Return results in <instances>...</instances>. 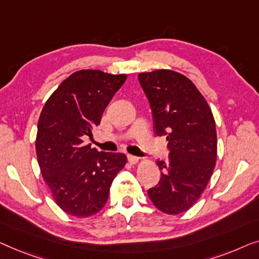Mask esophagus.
I'll return each instance as SVG.
<instances>
[{"label":"esophagus","mask_w":259,"mask_h":259,"mask_svg":"<svg viewBox=\"0 0 259 259\" xmlns=\"http://www.w3.org/2000/svg\"><path fill=\"white\" fill-rule=\"evenodd\" d=\"M128 159L131 164H137V163L140 162V158L136 157V156H133V155H128Z\"/></svg>","instance_id":"34e87169"}]
</instances>
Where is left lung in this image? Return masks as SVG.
Segmentation results:
<instances>
[{
	"label": "left lung",
	"mask_w": 259,
	"mask_h": 259,
	"mask_svg": "<svg viewBox=\"0 0 259 259\" xmlns=\"http://www.w3.org/2000/svg\"><path fill=\"white\" fill-rule=\"evenodd\" d=\"M150 103L154 130L165 136L169 163L157 161L158 185L149 189L154 205L167 214L188 211L209 183L217 158L212 111L187 76L169 69L138 74Z\"/></svg>",
	"instance_id": "left-lung-1"
}]
</instances>
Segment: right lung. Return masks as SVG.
Returning <instances> with one entry per match:
<instances>
[{
	"mask_svg": "<svg viewBox=\"0 0 259 259\" xmlns=\"http://www.w3.org/2000/svg\"><path fill=\"white\" fill-rule=\"evenodd\" d=\"M126 75L84 69L71 74L46 102L38 118L36 155L53 197L74 217L97 213L108 201L112 181L126 164L119 152H100L84 138Z\"/></svg>",
	"mask_w": 259,
	"mask_h": 259,
	"instance_id": "1",
	"label": "right lung"
}]
</instances>
